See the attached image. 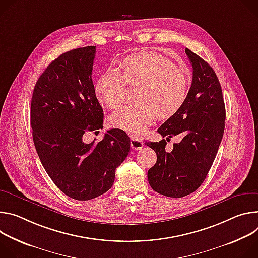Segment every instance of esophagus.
I'll return each mask as SVG.
<instances>
[{"instance_id":"1","label":"esophagus","mask_w":258,"mask_h":258,"mask_svg":"<svg viewBox=\"0 0 258 258\" xmlns=\"http://www.w3.org/2000/svg\"><path fill=\"white\" fill-rule=\"evenodd\" d=\"M130 145H131V148L135 151H138L140 150L142 147H144V142H142L139 138L135 137V136H130Z\"/></svg>"}]
</instances>
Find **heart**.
Wrapping results in <instances>:
<instances>
[{
	"mask_svg": "<svg viewBox=\"0 0 258 258\" xmlns=\"http://www.w3.org/2000/svg\"><path fill=\"white\" fill-rule=\"evenodd\" d=\"M123 75L117 69H108L98 79L95 94L108 108L124 100L126 83L139 87L133 104L122 105L109 116L113 127L139 135L158 114L166 119L176 113L185 101L188 78L185 72L157 53H138L122 62Z\"/></svg>",
	"mask_w": 258,
	"mask_h": 258,
	"instance_id": "obj_1",
	"label": "heart"
}]
</instances>
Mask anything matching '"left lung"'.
<instances>
[{
  "label": "left lung",
  "instance_id": "left-lung-1",
  "mask_svg": "<svg viewBox=\"0 0 258 258\" xmlns=\"http://www.w3.org/2000/svg\"><path fill=\"white\" fill-rule=\"evenodd\" d=\"M192 67V81L184 103L158 132L171 138L183 136L173 150L166 152L167 142H147L157 154L156 164L148 171L152 188L170 198L194 192L205 180L221 142L225 106L221 86L213 69L201 57L185 49Z\"/></svg>",
  "mask_w": 258,
  "mask_h": 258
}]
</instances>
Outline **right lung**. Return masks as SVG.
I'll return each instance as SVG.
<instances>
[{
  "instance_id": "obj_1",
  "label": "right lung",
  "mask_w": 258,
  "mask_h": 258,
  "mask_svg": "<svg viewBox=\"0 0 258 258\" xmlns=\"http://www.w3.org/2000/svg\"><path fill=\"white\" fill-rule=\"evenodd\" d=\"M96 47L77 48L53 60L36 83L31 105L34 144L47 174L67 196L87 201L107 191L125 161L130 138L110 129L85 144V132L103 128L92 69Z\"/></svg>"
}]
</instances>
